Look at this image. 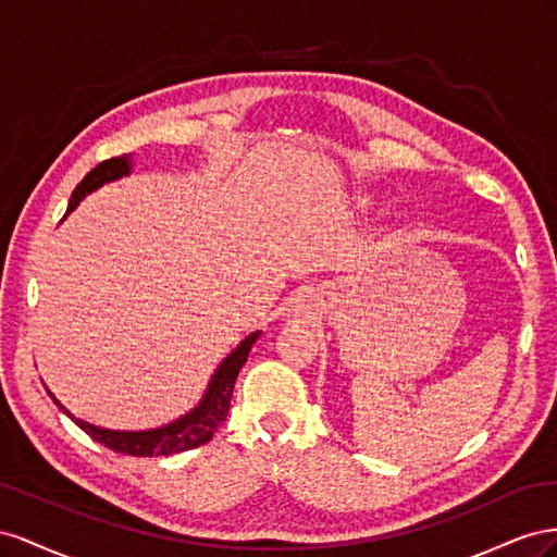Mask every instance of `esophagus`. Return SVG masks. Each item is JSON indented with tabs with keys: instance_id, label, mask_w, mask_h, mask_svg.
I'll return each mask as SVG.
<instances>
[{
	"instance_id": "obj_1",
	"label": "esophagus",
	"mask_w": 557,
	"mask_h": 557,
	"mask_svg": "<svg viewBox=\"0 0 557 557\" xmlns=\"http://www.w3.org/2000/svg\"><path fill=\"white\" fill-rule=\"evenodd\" d=\"M296 312H298V314H300V312H306V306H300V304H298V306H296Z\"/></svg>"
}]
</instances>
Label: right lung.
I'll return each instance as SVG.
<instances>
[{"mask_svg": "<svg viewBox=\"0 0 557 557\" xmlns=\"http://www.w3.org/2000/svg\"><path fill=\"white\" fill-rule=\"evenodd\" d=\"M131 172H133L131 153L119 156V158H109V161L100 163L98 168H92L84 177V182L74 188L67 214L74 212L76 205L82 202L88 194H92V190H98L100 186H104L109 182L128 177ZM259 336H261V331L249 333V336L240 345H237L224 361L219 363L216 371L210 377L208 389H205V394H202V399L188 412H184L182 418L172 420L163 426L139 429V432H125V429H107V426L90 424L86 420L74 418L72 412L55 399L51 389H46V392H49L53 404L62 412H65L67 418H72L92 441L102 443V446H107L109 450L133 455V457L184 453V450L202 446V443H208L214 436L216 426L226 420L237 373H240L243 363L249 357V349H251L253 343L259 341Z\"/></svg>", "mask_w": 557, "mask_h": 557, "instance_id": "add662e5", "label": "right lung"}]
</instances>
